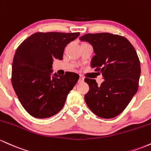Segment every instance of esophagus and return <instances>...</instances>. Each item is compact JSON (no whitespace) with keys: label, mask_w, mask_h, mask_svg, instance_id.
Instances as JSON below:
<instances>
[{"label":"esophagus","mask_w":151,"mask_h":151,"mask_svg":"<svg viewBox=\"0 0 151 151\" xmlns=\"http://www.w3.org/2000/svg\"><path fill=\"white\" fill-rule=\"evenodd\" d=\"M83 81H84V78L83 77V76H80V78H79L78 82H79V83H82V82H83Z\"/></svg>","instance_id":"esophagus-1"}]
</instances>
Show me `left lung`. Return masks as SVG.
<instances>
[{"mask_svg":"<svg viewBox=\"0 0 151 151\" xmlns=\"http://www.w3.org/2000/svg\"><path fill=\"white\" fill-rule=\"evenodd\" d=\"M92 45L95 53L91 68L102 74L104 81L86 78L89 91L84 98L88 107L102 118H113L123 112L138 89L140 63L128 39L109 33H87L80 38Z\"/></svg>","mask_w":151,"mask_h":151,"instance_id":"1","label":"left lung"}]
</instances>
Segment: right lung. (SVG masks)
<instances>
[{"mask_svg": "<svg viewBox=\"0 0 151 151\" xmlns=\"http://www.w3.org/2000/svg\"><path fill=\"white\" fill-rule=\"evenodd\" d=\"M80 33H35L17 48L12 65L11 82L20 102L30 116L46 118L63 107L67 96L79 79L77 73L54 74L55 59L62 60L65 46Z\"/></svg>", "mask_w": 151, "mask_h": 151, "instance_id": "add662e5", "label": "right lung"}]
</instances>
